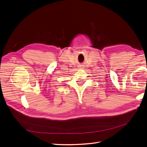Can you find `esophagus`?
<instances>
[{
    "label": "esophagus",
    "mask_w": 147,
    "mask_h": 147,
    "mask_svg": "<svg viewBox=\"0 0 147 147\" xmlns=\"http://www.w3.org/2000/svg\"><path fill=\"white\" fill-rule=\"evenodd\" d=\"M80 68H81V69H82V66H80Z\"/></svg>",
    "instance_id": "obj_1"
}]
</instances>
